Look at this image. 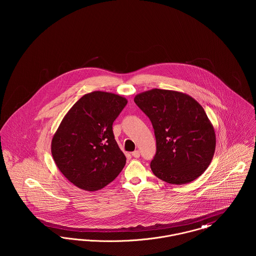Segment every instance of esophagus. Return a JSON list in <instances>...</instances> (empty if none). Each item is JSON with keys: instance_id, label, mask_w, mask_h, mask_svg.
I'll return each instance as SVG.
<instances>
[{"instance_id": "1", "label": "esophagus", "mask_w": 256, "mask_h": 256, "mask_svg": "<svg viewBox=\"0 0 256 256\" xmlns=\"http://www.w3.org/2000/svg\"><path fill=\"white\" fill-rule=\"evenodd\" d=\"M132 154V156L135 158H139V156H140V152H139V150H134Z\"/></svg>"}]
</instances>
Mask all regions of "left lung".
<instances>
[{"instance_id":"8db88e82","label":"left lung","mask_w":256,"mask_h":256,"mask_svg":"<svg viewBox=\"0 0 256 256\" xmlns=\"http://www.w3.org/2000/svg\"><path fill=\"white\" fill-rule=\"evenodd\" d=\"M150 118L156 139L150 169L161 180L182 185L202 176L216 148L215 130L195 98L178 91L152 89L134 97Z\"/></svg>"}]
</instances>
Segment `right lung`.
Returning <instances> with one entry per match:
<instances>
[{
    "label": "right lung",
    "instance_id": "right-lung-1",
    "mask_svg": "<svg viewBox=\"0 0 256 256\" xmlns=\"http://www.w3.org/2000/svg\"><path fill=\"white\" fill-rule=\"evenodd\" d=\"M128 100L93 91L80 98L62 119L50 144L62 174L78 188L94 192L112 182L126 165L112 124Z\"/></svg>",
    "mask_w": 256,
    "mask_h": 256
}]
</instances>
